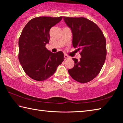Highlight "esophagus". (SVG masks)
<instances>
[{
    "label": "esophagus",
    "mask_w": 123,
    "mask_h": 123,
    "mask_svg": "<svg viewBox=\"0 0 123 123\" xmlns=\"http://www.w3.org/2000/svg\"><path fill=\"white\" fill-rule=\"evenodd\" d=\"M69 58V56H68L67 55H64V59L65 60H67V59H68Z\"/></svg>",
    "instance_id": "obj_1"
}]
</instances>
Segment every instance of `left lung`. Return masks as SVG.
Listing matches in <instances>:
<instances>
[{
	"instance_id": "obj_1",
	"label": "left lung",
	"mask_w": 123,
	"mask_h": 123,
	"mask_svg": "<svg viewBox=\"0 0 123 123\" xmlns=\"http://www.w3.org/2000/svg\"><path fill=\"white\" fill-rule=\"evenodd\" d=\"M71 29L73 45L80 51V60L73 58L74 66L68 70L70 76L79 82L87 83L100 72L106 56V41L97 25L84 17H63Z\"/></svg>"
}]
</instances>
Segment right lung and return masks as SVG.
<instances>
[{
    "instance_id": "right-lung-1",
    "label": "right lung",
    "mask_w": 123,
    "mask_h": 123,
    "mask_svg": "<svg viewBox=\"0 0 123 123\" xmlns=\"http://www.w3.org/2000/svg\"><path fill=\"white\" fill-rule=\"evenodd\" d=\"M63 17H39L26 24L19 39L18 59L26 75L35 80L48 79L64 61L62 51L53 53L45 45L49 43V31Z\"/></svg>"
}]
</instances>
